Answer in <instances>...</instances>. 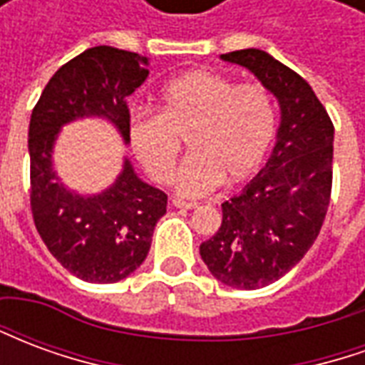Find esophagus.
<instances>
[{"label": "esophagus", "instance_id": "esophagus-1", "mask_svg": "<svg viewBox=\"0 0 365 365\" xmlns=\"http://www.w3.org/2000/svg\"><path fill=\"white\" fill-rule=\"evenodd\" d=\"M172 205H174L175 209H195L197 203H190V201H183V199L174 197L172 199Z\"/></svg>", "mask_w": 365, "mask_h": 365}]
</instances>
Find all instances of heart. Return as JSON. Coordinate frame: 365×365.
Wrapping results in <instances>:
<instances>
[{
	"mask_svg": "<svg viewBox=\"0 0 365 365\" xmlns=\"http://www.w3.org/2000/svg\"><path fill=\"white\" fill-rule=\"evenodd\" d=\"M275 135V107L258 83H235L215 72H190L162 88L156 113L135 111L128 140L144 170L172 180L187 138L191 154L174 175L183 197H205L225 180L240 182L266 158Z\"/></svg>",
	"mask_w": 365,
	"mask_h": 365,
	"instance_id": "1",
	"label": "heart"
}]
</instances>
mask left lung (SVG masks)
Returning a JSON list of instances; mask_svg holds the SVG:
<instances>
[{
    "instance_id": "8db88e82",
    "label": "left lung",
    "mask_w": 365,
    "mask_h": 365,
    "mask_svg": "<svg viewBox=\"0 0 365 365\" xmlns=\"http://www.w3.org/2000/svg\"><path fill=\"white\" fill-rule=\"evenodd\" d=\"M221 60L246 68L279 105V127L266 164L222 203L221 229L199 246L219 282L260 289L277 282L313 246L332 187L334 127L313 88L272 54L245 48Z\"/></svg>"
}]
</instances>
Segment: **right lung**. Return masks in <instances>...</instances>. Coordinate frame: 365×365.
<instances>
[{
	"instance_id": "obj_1",
	"label": "right lung",
	"mask_w": 365,
	"mask_h": 365,
	"mask_svg": "<svg viewBox=\"0 0 365 365\" xmlns=\"http://www.w3.org/2000/svg\"><path fill=\"white\" fill-rule=\"evenodd\" d=\"M148 78V58L113 46L83 51L52 76L29 125L31 209L46 248L90 283H115L135 272L166 213L164 191L136 175L130 160L99 193L70 190L54 170L60 130L80 119H103L128 144L127 97Z\"/></svg>"
}]
</instances>
